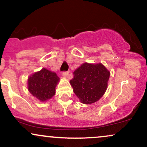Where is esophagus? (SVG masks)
<instances>
[{
  "label": "esophagus",
  "instance_id": "34e87169",
  "mask_svg": "<svg viewBox=\"0 0 147 147\" xmlns=\"http://www.w3.org/2000/svg\"><path fill=\"white\" fill-rule=\"evenodd\" d=\"M68 74H69L68 71V72H63V73H62V76L63 77H64V78H66V77H68Z\"/></svg>",
  "mask_w": 147,
  "mask_h": 147
}]
</instances>
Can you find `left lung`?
Instances as JSON below:
<instances>
[{
  "label": "left lung",
  "mask_w": 147,
  "mask_h": 147,
  "mask_svg": "<svg viewBox=\"0 0 147 147\" xmlns=\"http://www.w3.org/2000/svg\"><path fill=\"white\" fill-rule=\"evenodd\" d=\"M70 84L81 102L86 105L98 101L106 92L110 72L101 63H84L73 72Z\"/></svg>",
  "instance_id": "obj_1"
}]
</instances>
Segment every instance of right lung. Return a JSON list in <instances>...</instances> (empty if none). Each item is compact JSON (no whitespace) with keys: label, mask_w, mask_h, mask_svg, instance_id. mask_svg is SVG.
Listing matches in <instances>:
<instances>
[{"label":"right lung","mask_w":147,"mask_h":147,"mask_svg":"<svg viewBox=\"0 0 147 147\" xmlns=\"http://www.w3.org/2000/svg\"><path fill=\"white\" fill-rule=\"evenodd\" d=\"M59 78L55 72L43 68L28 78V90L40 101L45 102L55 94Z\"/></svg>","instance_id":"obj_1"}]
</instances>
